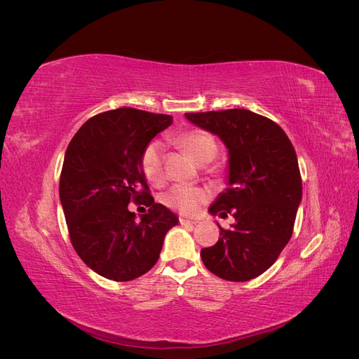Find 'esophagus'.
Instances as JSON below:
<instances>
[{
	"mask_svg": "<svg viewBox=\"0 0 359 359\" xmlns=\"http://www.w3.org/2000/svg\"><path fill=\"white\" fill-rule=\"evenodd\" d=\"M180 223L182 226H194L198 222L196 220H190V219H184V217H180Z\"/></svg>",
	"mask_w": 359,
	"mask_h": 359,
	"instance_id": "34e87169",
	"label": "esophagus"
}]
</instances>
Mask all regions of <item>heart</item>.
Instances as JSON below:
<instances>
[{
  "label": "heart",
  "mask_w": 359,
  "mask_h": 359,
  "mask_svg": "<svg viewBox=\"0 0 359 359\" xmlns=\"http://www.w3.org/2000/svg\"><path fill=\"white\" fill-rule=\"evenodd\" d=\"M178 144L187 149L198 163H210L219 153L214 136L205 130H189V132L180 135ZM163 158H165V147L160 140H153L148 144L140 157V168L144 170V175L154 186L165 182ZM206 199H208V191L205 189L198 186H184V184L173 186L161 194V202L168 208L182 214H193Z\"/></svg>",
  "instance_id": "heart-1"
}]
</instances>
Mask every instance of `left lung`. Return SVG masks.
<instances>
[{
	"mask_svg": "<svg viewBox=\"0 0 359 359\" xmlns=\"http://www.w3.org/2000/svg\"><path fill=\"white\" fill-rule=\"evenodd\" d=\"M194 126L219 136L229 153L227 189L210 206L231 229L220 227L212 247L202 248L203 265L217 277L248 281L264 274L289 243L302 182L287 135L269 118L247 109L186 114Z\"/></svg>",
	"mask_w": 359,
	"mask_h": 359,
	"instance_id": "1",
	"label": "left lung"
}]
</instances>
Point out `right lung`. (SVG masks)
Returning <instances> with one entry per match:
<instances>
[{
    "instance_id": "right-lung-1",
    "label": "right lung",
    "mask_w": 359,
    "mask_h": 359,
    "mask_svg": "<svg viewBox=\"0 0 359 359\" xmlns=\"http://www.w3.org/2000/svg\"><path fill=\"white\" fill-rule=\"evenodd\" d=\"M172 124L170 115L119 107L90 118L64 156L60 199L70 241L94 273L114 281L135 280L156 265L165 235L178 217L156 203L140 168L144 149ZM142 200L141 217L128 211Z\"/></svg>"
}]
</instances>
